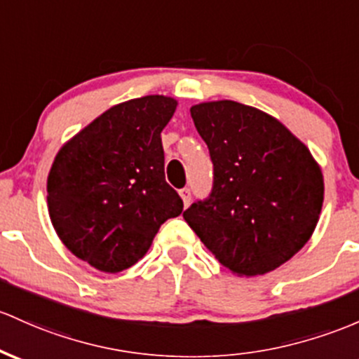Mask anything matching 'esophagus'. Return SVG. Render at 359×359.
<instances>
[{
	"mask_svg": "<svg viewBox=\"0 0 359 359\" xmlns=\"http://www.w3.org/2000/svg\"><path fill=\"white\" fill-rule=\"evenodd\" d=\"M179 194H180V198H182V201H184V206L187 208L189 204H191V189H187V187L180 189Z\"/></svg>",
	"mask_w": 359,
	"mask_h": 359,
	"instance_id": "34e87169",
	"label": "esophagus"
}]
</instances>
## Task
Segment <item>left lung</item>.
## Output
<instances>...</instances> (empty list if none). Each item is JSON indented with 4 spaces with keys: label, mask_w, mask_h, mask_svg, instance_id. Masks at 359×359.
<instances>
[{
    "label": "left lung",
    "mask_w": 359,
    "mask_h": 359,
    "mask_svg": "<svg viewBox=\"0 0 359 359\" xmlns=\"http://www.w3.org/2000/svg\"><path fill=\"white\" fill-rule=\"evenodd\" d=\"M210 148L215 182L184 219L222 266L257 276L290 261L312 237L324 175L310 149L276 117L233 100L191 109Z\"/></svg>",
    "instance_id": "obj_1"
}]
</instances>
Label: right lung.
Masks as SVG:
<instances>
[{
    "label": "right lung",
    "mask_w": 359,
    "mask_h": 359,
    "mask_svg": "<svg viewBox=\"0 0 359 359\" xmlns=\"http://www.w3.org/2000/svg\"><path fill=\"white\" fill-rule=\"evenodd\" d=\"M177 100L147 95L105 110L57 151L47 208L71 254L102 273L144 257L160 226L184 210L165 182L161 131Z\"/></svg>",
    "instance_id": "1"
}]
</instances>
